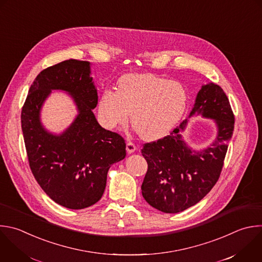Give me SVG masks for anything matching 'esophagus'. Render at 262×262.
Returning a JSON list of instances; mask_svg holds the SVG:
<instances>
[{
	"instance_id": "obj_1",
	"label": "esophagus",
	"mask_w": 262,
	"mask_h": 262,
	"mask_svg": "<svg viewBox=\"0 0 262 262\" xmlns=\"http://www.w3.org/2000/svg\"><path fill=\"white\" fill-rule=\"evenodd\" d=\"M137 150V146H136V144H134L133 142H127L126 143V151H127V153H134L135 151Z\"/></svg>"
}]
</instances>
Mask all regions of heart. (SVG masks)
Instances as JSON below:
<instances>
[{
  "label": "heart",
  "instance_id": "heart-1",
  "mask_svg": "<svg viewBox=\"0 0 262 262\" xmlns=\"http://www.w3.org/2000/svg\"><path fill=\"white\" fill-rule=\"evenodd\" d=\"M187 94L184 86L152 74H127L117 83L116 92H104L99 113L108 128L126 124L129 111L137 133L153 140L165 135L184 113Z\"/></svg>",
  "mask_w": 262,
  "mask_h": 262
}]
</instances>
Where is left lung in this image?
Masks as SVG:
<instances>
[{
    "label": "left lung",
    "instance_id": "obj_1",
    "mask_svg": "<svg viewBox=\"0 0 262 262\" xmlns=\"http://www.w3.org/2000/svg\"><path fill=\"white\" fill-rule=\"evenodd\" d=\"M216 120L218 134L211 146L193 151L182 140L187 120L168 136L143 145L148 169L142 194L153 208L163 213H179L202 201L217 183L224 164L227 143L232 137L234 115L219 85L202 86L190 113Z\"/></svg>",
    "mask_w": 262,
    "mask_h": 262
}]
</instances>
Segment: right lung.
<instances>
[{
  "label": "right lung",
  "mask_w": 262,
  "mask_h": 262,
  "mask_svg": "<svg viewBox=\"0 0 262 262\" xmlns=\"http://www.w3.org/2000/svg\"><path fill=\"white\" fill-rule=\"evenodd\" d=\"M89 61L68 59L37 76L21 110V128L29 164L35 179L56 204L79 210L99 202L110 166L125 155L124 139L103 128L93 109L98 93ZM51 89L72 95L79 114L61 135L46 132L39 109Z\"/></svg>",
  "instance_id": "1"
}]
</instances>
